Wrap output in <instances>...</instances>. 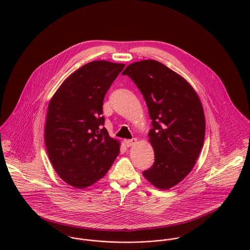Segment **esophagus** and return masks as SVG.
Instances as JSON below:
<instances>
[{
    "instance_id": "obj_1",
    "label": "esophagus",
    "mask_w": 250,
    "mask_h": 250,
    "mask_svg": "<svg viewBox=\"0 0 250 250\" xmlns=\"http://www.w3.org/2000/svg\"><path fill=\"white\" fill-rule=\"evenodd\" d=\"M138 142V140L137 139H132V140H127V141H125V144H126V146L127 147H131L132 145H134V144H136Z\"/></svg>"
}]
</instances>
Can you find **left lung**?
I'll return each mask as SVG.
<instances>
[{
	"mask_svg": "<svg viewBox=\"0 0 250 250\" xmlns=\"http://www.w3.org/2000/svg\"><path fill=\"white\" fill-rule=\"evenodd\" d=\"M141 90L152 120L149 142L155 162L143 176L160 189L185 178L195 165L205 138L202 104L192 86L165 64L145 60L122 72Z\"/></svg>",
	"mask_w": 250,
	"mask_h": 250,
	"instance_id": "1",
	"label": "left lung"
}]
</instances>
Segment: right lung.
<instances>
[{
  "mask_svg": "<svg viewBox=\"0 0 250 250\" xmlns=\"http://www.w3.org/2000/svg\"><path fill=\"white\" fill-rule=\"evenodd\" d=\"M125 64L88 62L72 73L52 97L45 144L59 176L77 188L104 177L119 154L120 143L104 127L103 101Z\"/></svg>",
  "mask_w": 250,
  "mask_h": 250,
  "instance_id": "right-lung-1",
  "label": "right lung"
}]
</instances>
